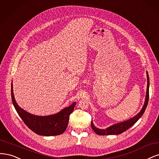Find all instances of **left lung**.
Masks as SVG:
<instances>
[{"mask_svg": "<svg viewBox=\"0 0 159 159\" xmlns=\"http://www.w3.org/2000/svg\"><path fill=\"white\" fill-rule=\"evenodd\" d=\"M147 93H146V97H145V104L143 105L141 110L137 115L134 116L132 118L129 119V120L125 121L124 122L119 123V124H116L113 125H111L109 127L106 128V129H98L94 126L93 124V121H91V127L92 129L94 130V131L96 134L100 135H119L122 134L123 132L125 131L129 128H130L131 126L134 125L135 123L139 120L140 117L144 114L145 111V109L147 107V106L148 104V98H149V77H148V75L147 71Z\"/></svg>", "mask_w": 159, "mask_h": 159, "instance_id": "obj_1", "label": "left lung"}]
</instances>
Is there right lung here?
Wrapping results in <instances>:
<instances>
[{
  "label": "right lung",
  "instance_id": "obj_1",
  "mask_svg": "<svg viewBox=\"0 0 159 159\" xmlns=\"http://www.w3.org/2000/svg\"><path fill=\"white\" fill-rule=\"evenodd\" d=\"M11 96L15 109L24 124L35 134L43 136L58 135L64 133L69 124L70 114L73 111L76 104V102H73L57 114L48 116H38L25 111L17 104L14 96L12 83Z\"/></svg>",
  "mask_w": 159,
  "mask_h": 159
}]
</instances>
